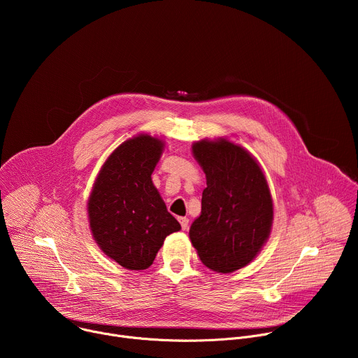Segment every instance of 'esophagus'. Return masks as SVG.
Here are the masks:
<instances>
[{"mask_svg":"<svg viewBox=\"0 0 358 358\" xmlns=\"http://www.w3.org/2000/svg\"><path fill=\"white\" fill-rule=\"evenodd\" d=\"M178 221H180V224H181V228H182L184 231H187V229H188V218H185V217H180V218H178Z\"/></svg>","mask_w":358,"mask_h":358,"instance_id":"34e87169","label":"esophagus"}]
</instances>
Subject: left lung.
<instances>
[{
    "mask_svg": "<svg viewBox=\"0 0 358 358\" xmlns=\"http://www.w3.org/2000/svg\"><path fill=\"white\" fill-rule=\"evenodd\" d=\"M192 156L206 173L207 188L189 239L203 265L231 273L250 264L271 235V189L258 162L227 138L195 141Z\"/></svg>",
    "mask_w": 358,
    "mask_h": 358,
    "instance_id": "1",
    "label": "left lung"
}]
</instances>
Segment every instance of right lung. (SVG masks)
<instances>
[{"mask_svg": "<svg viewBox=\"0 0 358 358\" xmlns=\"http://www.w3.org/2000/svg\"><path fill=\"white\" fill-rule=\"evenodd\" d=\"M163 150V140L148 134L126 140L101 166L87 199L96 243L130 271L147 269L166 236L181 229L151 181Z\"/></svg>", "mask_w": 358, "mask_h": 358, "instance_id": "right-lung-1", "label": "right lung"}]
</instances>
